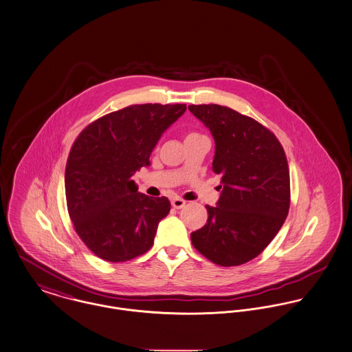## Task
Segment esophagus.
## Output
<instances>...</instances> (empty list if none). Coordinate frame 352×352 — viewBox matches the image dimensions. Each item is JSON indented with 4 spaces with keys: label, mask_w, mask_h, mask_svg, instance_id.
Here are the masks:
<instances>
[{
    "label": "esophagus",
    "mask_w": 352,
    "mask_h": 352,
    "mask_svg": "<svg viewBox=\"0 0 352 352\" xmlns=\"http://www.w3.org/2000/svg\"><path fill=\"white\" fill-rule=\"evenodd\" d=\"M171 205H173V208H175V209H182V208L186 205V201L182 199V198H179V197H175V198L171 199Z\"/></svg>",
    "instance_id": "1"
}]
</instances>
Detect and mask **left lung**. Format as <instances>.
<instances>
[{
    "label": "left lung",
    "mask_w": 352,
    "mask_h": 352,
    "mask_svg": "<svg viewBox=\"0 0 352 352\" xmlns=\"http://www.w3.org/2000/svg\"><path fill=\"white\" fill-rule=\"evenodd\" d=\"M213 135V171L221 175L217 206L206 205V224L192 232L195 250L220 266L256 258L278 234L290 206L285 151L254 118L216 104L189 105Z\"/></svg>",
    "instance_id": "8db88e82"
}]
</instances>
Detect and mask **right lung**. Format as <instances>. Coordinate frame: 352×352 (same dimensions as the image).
Here are the masks:
<instances>
[{"label":"right lung","mask_w":352,"mask_h":352,"mask_svg":"<svg viewBox=\"0 0 352 352\" xmlns=\"http://www.w3.org/2000/svg\"><path fill=\"white\" fill-rule=\"evenodd\" d=\"M185 111V104L131 105L93 121L76 139L65 173L67 210L98 258L126 262L153 247L170 201L139 193L132 175L150 164L162 133Z\"/></svg>","instance_id":"obj_1"}]
</instances>
